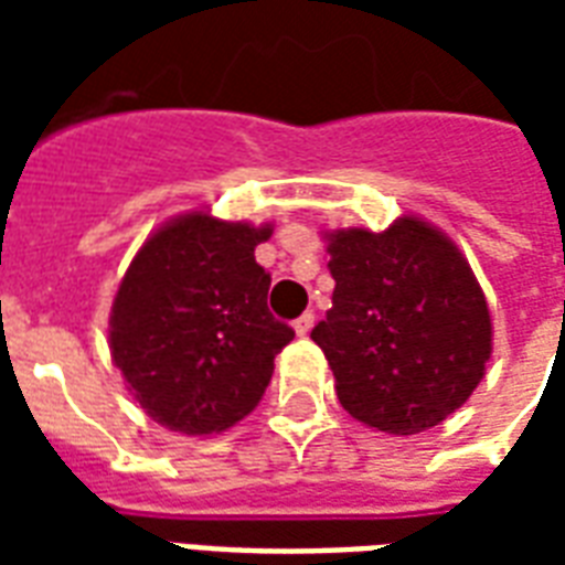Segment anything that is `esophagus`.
<instances>
[{"label":"esophagus","instance_id":"1","mask_svg":"<svg viewBox=\"0 0 565 565\" xmlns=\"http://www.w3.org/2000/svg\"><path fill=\"white\" fill-rule=\"evenodd\" d=\"M313 313H310V310H305V313H301L299 319H296V322H292V328H296V334L299 337H305L310 331V328H313Z\"/></svg>","mask_w":565,"mask_h":565}]
</instances>
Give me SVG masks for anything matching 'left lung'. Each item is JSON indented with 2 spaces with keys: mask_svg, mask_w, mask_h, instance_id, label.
<instances>
[{
  "mask_svg": "<svg viewBox=\"0 0 565 565\" xmlns=\"http://www.w3.org/2000/svg\"><path fill=\"white\" fill-rule=\"evenodd\" d=\"M328 239L337 287L310 337L337 398L386 434L434 428L472 395L492 352L490 308L466 257L416 216Z\"/></svg>",
  "mask_w": 565,
  "mask_h": 565,
  "instance_id": "obj_1",
  "label": "left lung"
}]
</instances>
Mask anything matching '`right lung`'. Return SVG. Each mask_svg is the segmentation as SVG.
I'll list each match as a JSON object with an SVG mask.
<instances>
[{
    "instance_id": "right-lung-1",
    "label": "right lung",
    "mask_w": 565,
    "mask_h": 565,
    "mask_svg": "<svg viewBox=\"0 0 565 565\" xmlns=\"http://www.w3.org/2000/svg\"><path fill=\"white\" fill-rule=\"evenodd\" d=\"M273 228L188 213L146 239L110 310V354L163 428L220 434L255 411L296 331L266 308Z\"/></svg>"
}]
</instances>
